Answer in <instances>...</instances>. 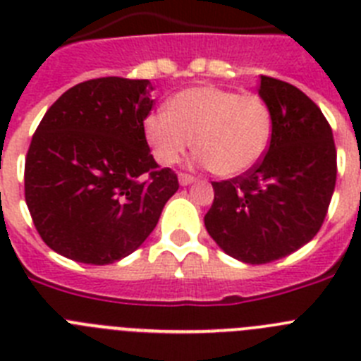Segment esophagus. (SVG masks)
I'll list each match as a JSON object with an SVG mask.
<instances>
[{"instance_id":"obj_1","label":"esophagus","mask_w":361,"mask_h":361,"mask_svg":"<svg viewBox=\"0 0 361 361\" xmlns=\"http://www.w3.org/2000/svg\"><path fill=\"white\" fill-rule=\"evenodd\" d=\"M195 180V177L190 173H178V183L183 184V186H188V184H191Z\"/></svg>"}]
</instances>
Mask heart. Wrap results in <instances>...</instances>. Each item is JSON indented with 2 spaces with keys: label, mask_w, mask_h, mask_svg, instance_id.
<instances>
[{
  "label": "heart",
  "mask_w": 361,
  "mask_h": 361,
  "mask_svg": "<svg viewBox=\"0 0 361 361\" xmlns=\"http://www.w3.org/2000/svg\"><path fill=\"white\" fill-rule=\"evenodd\" d=\"M145 133L161 164H175L191 148L220 177L253 168L271 139V111L255 92L193 86L168 101L166 111L146 117Z\"/></svg>",
  "instance_id": "b5f03b06"
}]
</instances>
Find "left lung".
<instances>
[{"mask_svg": "<svg viewBox=\"0 0 361 361\" xmlns=\"http://www.w3.org/2000/svg\"><path fill=\"white\" fill-rule=\"evenodd\" d=\"M258 94L273 123L267 152L245 173L212 183L215 199L204 216L213 240L245 264L275 262L307 244L336 184L333 130L317 103L267 75Z\"/></svg>", "mask_w": 361, "mask_h": 361, "instance_id": "8db88e82", "label": "left lung"}]
</instances>
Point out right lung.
<instances>
[{
    "mask_svg": "<svg viewBox=\"0 0 361 361\" xmlns=\"http://www.w3.org/2000/svg\"><path fill=\"white\" fill-rule=\"evenodd\" d=\"M148 79L97 78L47 110L25 159V200L50 250L90 266L128 257L178 190L149 153Z\"/></svg>",
    "mask_w": 361,
    "mask_h": 361,
    "instance_id": "right-lung-1",
    "label": "right lung"
}]
</instances>
